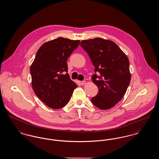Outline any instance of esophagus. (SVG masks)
<instances>
[{"label": "esophagus", "mask_w": 159, "mask_h": 159, "mask_svg": "<svg viewBox=\"0 0 159 159\" xmlns=\"http://www.w3.org/2000/svg\"><path fill=\"white\" fill-rule=\"evenodd\" d=\"M85 83H86V82H85L84 80H83V81H81V82H80V83L82 85H83L84 84H85Z\"/></svg>", "instance_id": "esophagus-1"}]
</instances>
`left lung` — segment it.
<instances>
[{"mask_svg":"<svg viewBox=\"0 0 159 159\" xmlns=\"http://www.w3.org/2000/svg\"><path fill=\"white\" fill-rule=\"evenodd\" d=\"M80 46L95 67L92 80L98 93L91 101L101 110L110 109L123 97L130 82L128 58L114 42L102 38L82 40Z\"/></svg>","mask_w":159,"mask_h":159,"instance_id":"obj_1","label":"left lung"}]
</instances>
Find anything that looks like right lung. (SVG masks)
<instances>
[{"instance_id": "right-lung-1", "label": "right lung", "mask_w": 159, "mask_h": 159, "mask_svg": "<svg viewBox=\"0 0 159 159\" xmlns=\"http://www.w3.org/2000/svg\"><path fill=\"white\" fill-rule=\"evenodd\" d=\"M80 40L58 38L38 49L30 68L32 88L46 106L59 109L68 104L77 85L67 73V61Z\"/></svg>"}]
</instances>
